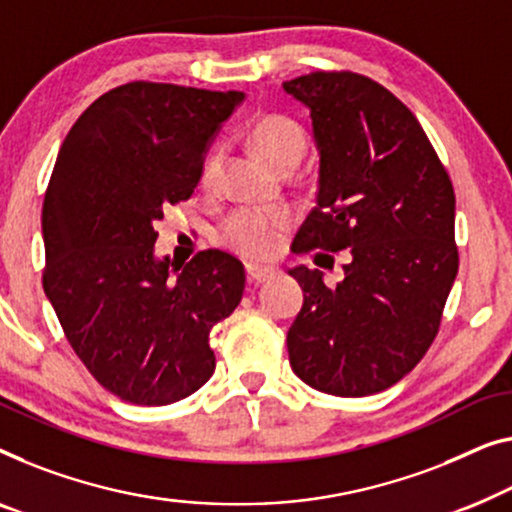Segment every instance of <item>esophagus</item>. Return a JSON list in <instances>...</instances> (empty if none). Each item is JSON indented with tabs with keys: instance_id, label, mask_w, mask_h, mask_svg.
Instances as JSON below:
<instances>
[{
	"instance_id": "34e87169",
	"label": "esophagus",
	"mask_w": 512,
	"mask_h": 512,
	"mask_svg": "<svg viewBox=\"0 0 512 512\" xmlns=\"http://www.w3.org/2000/svg\"><path fill=\"white\" fill-rule=\"evenodd\" d=\"M274 277H277V270L274 268H265V265H247V281L251 286H261Z\"/></svg>"
}]
</instances>
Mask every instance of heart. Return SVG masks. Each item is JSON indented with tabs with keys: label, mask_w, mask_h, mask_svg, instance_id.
I'll return each mask as SVG.
<instances>
[{
	"label": "heart",
	"mask_w": 512,
	"mask_h": 512,
	"mask_svg": "<svg viewBox=\"0 0 512 512\" xmlns=\"http://www.w3.org/2000/svg\"><path fill=\"white\" fill-rule=\"evenodd\" d=\"M249 143L261 154L265 161H270L274 168H295L300 164L302 154L307 147V136L298 122L284 115H265L254 122L249 129ZM221 168L219 150H212L203 161L201 184L210 189L217 182ZM291 226V217L284 210H258V207H247V210L233 212L221 228V238L240 251L242 256L263 261L277 254L284 244V238Z\"/></svg>",
	"instance_id": "1"
}]
</instances>
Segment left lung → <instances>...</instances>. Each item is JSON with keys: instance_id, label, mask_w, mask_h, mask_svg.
<instances>
[{"instance_id": "obj_1", "label": "left lung", "mask_w": 512, "mask_h": 512, "mask_svg": "<svg viewBox=\"0 0 512 512\" xmlns=\"http://www.w3.org/2000/svg\"><path fill=\"white\" fill-rule=\"evenodd\" d=\"M281 87L309 110L318 150L316 207L293 249L351 251L335 288L321 270H288L305 293L288 360L328 395H374L439 330L459 265L453 184L416 115L372 78L316 71Z\"/></svg>"}]
</instances>
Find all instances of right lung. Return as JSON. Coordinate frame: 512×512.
<instances>
[{
    "instance_id": "obj_1",
    "label": "right lung",
    "mask_w": 512,
    "mask_h": 512,
    "mask_svg": "<svg viewBox=\"0 0 512 512\" xmlns=\"http://www.w3.org/2000/svg\"><path fill=\"white\" fill-rule=\"evenodd\" d=\"M244 92L127 83L99 96L59 147L41 228L43 291L73 351L124 402L166 406L214 372L210 330L244 291L238 258L154 254L164 207L187 201Z\"/></svg>"
}]
</instances>
